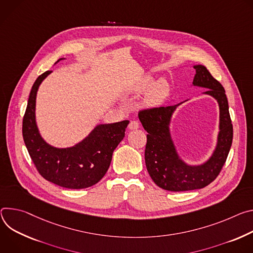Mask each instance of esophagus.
<instances>
[{"label":"esophagus","mask_w":253,"mask_h":253,"mask_svg":"<svg viewBox=\"0 0 253 253\" xmlns=\"http://www.w3.org/2000/svg\"><path fill=\"white\" fill-rule=\"evenodd\" d=\"M138 127H139V125H138V123L135 122V121H131V122L129 123V125H128V129H129V130H134V129H137Z\"/></svg>","instance_id":"esophagus-1"}]
</instances>
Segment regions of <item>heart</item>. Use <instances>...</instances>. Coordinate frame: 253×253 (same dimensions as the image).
<instances>
[{"mask_svg":"<svg viewBox=\"0 0 253 253\" xmlns=\"http://www.w3.org/2000/svg\"><path fill=\"white\" fill-rule=\"evenodd\" d=\"M153 82V76L144 75L138 78L131 88V91L134 93H141L148 89L144 97V104L148 107H157L161 105L170 93L169 84L166 80L159 79L154 84Z\"/></svg>","mask_w":253,"mask_h":253,"instance_id":"obj_1","label":"heart"}]
</instances>
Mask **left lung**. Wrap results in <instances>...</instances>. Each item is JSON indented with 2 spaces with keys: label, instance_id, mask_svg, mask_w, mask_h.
Here are the masks:
<instances>
[{
  "label": "left lung",
  "instance_id": "left-lung-1",
  "mask_svg": "<svg viewBox=\"0 0 253 253\" xmlns=\"http://www.w3.org/2000/svg\"><path fill=\"white\" fill-rule=\"evenodd\" d=\"M194 68L196 74L192 85L206 88L203 93L215 98L219 105L217 143L206 162L200 165L187 164L180 157L172 138L171 120L176 108L183 102L138 112V119L148 131L145 150L147 170L155 184L168 191H190L208 186L219 175L232 145L233 126L224 87L205 66L194 65Z\"/></svg>",
  "mask_w": 253,
  "mask_h": 253
}]
</instances>
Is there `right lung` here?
Here are the masks:
<instances>
[{
  "label": "right lung",
  "instance_id": "add662e5",
  "mask_svg": "<svg viewBox=\"0 0 253 253\" xmlns=\"http://www.w3.org/2000/svg\"><path fill=\"white\" fill-rule=\"evenodd\" d=\"M51 72L46 71L36 79L28 99L22 127L26 148L36 169L47 181L67 189L91 187L107 172L112 154L125 137L129 122L97 125L86 137L72 147L51 146L40 134L36 123L37 91Z\"/></svg>",
  "mask_w": 253,
  "mask_h": 253
}]
</instances>
